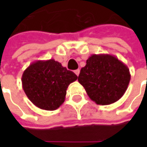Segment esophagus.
Segmentation results:
<instances>
[{
    "instance_id": "1",
    "label": "esophagus",
    "mask_w": 147,
    "mask_h": 147,
    "mask_svg": "<svg viewBox=\"0 0 147 147\" xmlns=\"http://www.w3.org/2000/svg\"><path fill=\"white\" fill-rule=\"evenodd\" d=\"M80 69H77V70L75 71V73H76V75L77 76H79V75H80Z\"/></svg>"
}]
</instances>
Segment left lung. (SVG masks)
Here are the masks:
<instances>
[{
	"label": "left lung",
	"mask_w": 147,
	"mask_h": 147,
	"mask_svg": "<svg viewBox=\"0 0 147 147\" xmlns=\"http://www.w3.org/2000/svg\"><path fill=\"white\" fill-rule=\"evenodd\" d=\"M131 75L127 65L109 54H93L81 68L78 81L98 105H110L123 95Z\"/></svg>",
	"instance_id": "obj_1"
}]
</instances>
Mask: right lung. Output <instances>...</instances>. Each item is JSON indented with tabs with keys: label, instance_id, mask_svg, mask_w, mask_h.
<instances>
[{
	"label": "right lung",
	"instance_id": "right-lung-1",
	"mask_svg": "<svg viewBox=\"0 0 147 147\" xmlns=\"http://www.w3.org/2000/svg\"><path fill=\"white\" fill-rule=\"evenodd\" d=\"M78 79L53 59L37 61L22 76L24 92L34 105L45 110H56L64 103L69 84Z\"/></svg>",
	"mask_w": 147,
	"mask_h": 147
}]
</instances>
